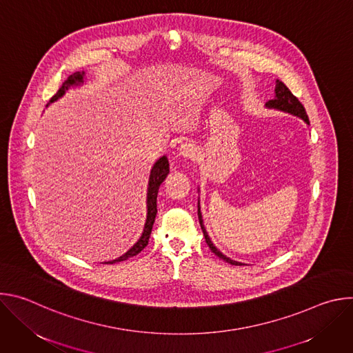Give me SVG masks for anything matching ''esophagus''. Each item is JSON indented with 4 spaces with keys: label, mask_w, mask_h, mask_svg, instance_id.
Segmentation results:
<instances>
[{
    "label": "esophagus",
    "mask_w": 353,
    "mask_h": 353,
    "mask_svg": "<svg viewBox=\"0 0 353 353\" xmlns=\"http://www.w3.org/2000/svg\"><path fill=\"white\" fill-rule=\"evenodd\" d=\"M179 152H180L181 157L192 159V158H195V155H196V148H195L192 143H190V142H184V143L180 145Z\"/></svg>",
    "instance_id": "34e87169"
}]
</instances>
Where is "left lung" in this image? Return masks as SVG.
<instances>
[{"label": "left lung", "instance_id": "left-lung-1", "mask_svg": "<svg viewBox=\"0 0 353 353\" xmlns=\"http://www.w3.org/2000/svg\"><path fill=\"white\" fill-rule=\"evenodd\" d=\"M267 106H268V108H274V109H279V110H283V112H288V113H290V114H294V116H297V117H300V119H303L307 124H310L309 116H307V113H306V110H305V106L299 102V99L289 90V88H288L282 81H276V85H275V99H274V100H270ZM198 219H199L201 229H203L205 241H207L208 247L211 248L212 253H214L215 256H218L219 259L225 260L226 263L232 264V265H243L241 263L233 261V260L228 259L226 256H223V254L221 253V251L212 244V241L210 240V237H208V234H207V230H205V228H204V225H203V216H201L199 208H198Z\"/></svg>", "mask_w": 353, "mask_h": 353}]
</instances>
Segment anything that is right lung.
Wrapping results in <instances>:
<instances>
[{"instance_id": "right-lung-1", "label": "right lung", "mask_w": 353, "mask_h": 353, "mask_svg": "<svg viewBox=\"0 0 353 353\" xmlns=\"http://www.w3.org/2000/svg\"><path fill=\"white\" fill-rule=\"evenodd\" d=\"M83 81V72H74L71 74L61 85V88L59 89V92L50 99V102H54V100H57L59 97H61L64 94V92L71 86V85H78ZM169 174V162L166 159V157L161 158L155 166L152 168V170H150V176H149V185H148V216H146V223H145V228H143V233L141 236V239L127 251L125 254H123L121 257H119L117 260H113V261H109V263H105V264H114V263H120V261H124L130 257H134L137 256L138 253H141V251L146 247L148 241H149V237H150V232H152V228H154V222H155V218H157V196H158V191H159V187L161 184L163 183V180L166 179V176Z\"/></svg>"}]
</instances>
